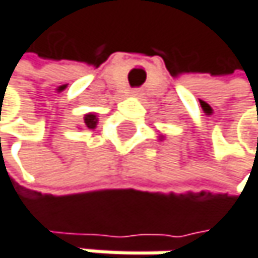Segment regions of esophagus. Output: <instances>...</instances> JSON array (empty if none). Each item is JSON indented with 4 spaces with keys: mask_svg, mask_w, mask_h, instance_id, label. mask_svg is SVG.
I'll return each mask as SVG.
<instances>
[{
    "mask_svg": "<svg viewBox=\"0 0 258 258\" xmlns=\"http://www.w3.org/2000/svg\"><path fill=\"white\" fill-rule=\"evenodd\" d=\"M141 94H142L141 90H133V91H132V96H133V97H139Z\"/></svg>",
    "mask_w": 258,
    "mask_h": 258,
    "instance_id": "1",
    "label": "esophagus"
}]
</instances>
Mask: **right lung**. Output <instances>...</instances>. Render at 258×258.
<instances>
[{
  "label": "right lung",
  "mask_w": 258,
  "mask_h": 258,
  "mask_svg": "<svg viewBox=\"0 0 258 258\" xmlns=\"http://www.w3.org/2000/svg\"><path fill=\"white\" fill-rule=\"evenodd\" d=\"M85 125H86L88 128H96V125H97V116L93 114V113L86 114V116H85Z\"/></svg>",
  "instance_id": "add662e5"
}]
</instances>
